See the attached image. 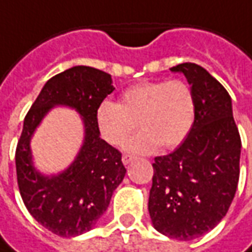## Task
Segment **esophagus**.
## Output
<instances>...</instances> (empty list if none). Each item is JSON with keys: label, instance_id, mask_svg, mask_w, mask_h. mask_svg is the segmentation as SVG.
<instances>
[{"label": "esophagus", "instance_id": "34e87169", "mask_svg": "<svg viewBox=\"0 0 252 252\" xmlns=\"http://www.w3.org/2000/svg\"><path fill=\"white\" fill-rule=\"evenodd\" d=\"M133 159H135V157H132V155H124V157H123V163L124 164L131 163Z\"/></svg>", "mask_w": 252, "mask_h": 252}]
</instances>
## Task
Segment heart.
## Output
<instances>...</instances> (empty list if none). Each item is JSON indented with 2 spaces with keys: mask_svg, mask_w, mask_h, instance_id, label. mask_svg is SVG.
<instances>
[{
  "mask_svg": "<svg viewBox=\"0 0 252 252\" xmlns=\"http://www.w3.org/2000/svg\"><path fill=\"white\" fill-rule=\"evenodd\" d=\"M195 101L193 90L181 79H163L133 85L121 94L120 104L104 101L97 108L95 120L101 136L120 146L137 128L143 131L126 143V151L148 154L174 148L185 140L193 126Z\"/></svg>",
  "mask_w": 252,
  "mask_h": 252,
  "instance_id": "obj_1",
  "label": "heart"
}]
</instances>
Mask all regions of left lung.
Here are the masks:
<instances>
[{"instance_id":"obj_1","label":"left lung","mask_w":252,"mask_h":252,"mask_svg":"<svg viewBox=\"0 0 252 252\" xmlns=\"http://www.w3.org/2000/svg\"><path fill=\"white\" fill-rule=\"evenodd\" d=\"M194 94V123L185 140L153 163L148 212L158 232L193 240L227 215L239 182L242 140L228 92L204 67L181 63Z\"/></svg>"}]
</instances>
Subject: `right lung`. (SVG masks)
<instances>
[{
    "label": "right lung",
    "mask_w": 252,
    "mask_h": 252,
    "mask_svg": "<svg viewBox=\"0 0 252 252\" xmlns=\"http://www.w3.org/2000/svg\"><path fill=\"white\" fill-rule=\"evenodd\" d=\"M115 90L110 74L75 66L48 79L24 119L16 148L17 184L24 205L36 221L62 238L88 232L109 205L126 175L121 153L99 137L95 113ZM55 104L80 112L85 140L72 166L59 176L44 177L32 166L29 140L41 119Z\"/></svg>",
    "instance_id": "obj_1"
}]
</instances>
